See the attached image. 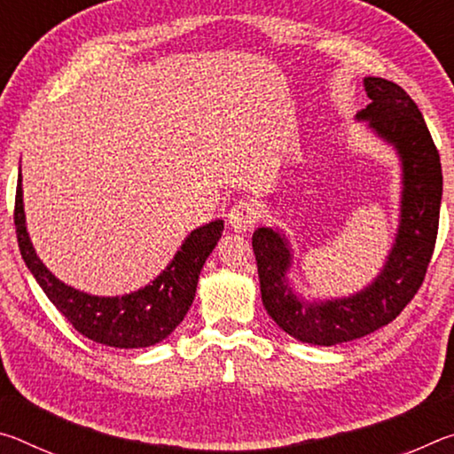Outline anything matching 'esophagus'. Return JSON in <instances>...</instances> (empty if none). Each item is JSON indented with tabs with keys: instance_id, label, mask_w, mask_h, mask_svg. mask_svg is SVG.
Returning <instances> with one entry per match:
<instances>
[{
	"instance_id": "34e87169",
	"label": "esophagus",
	"mask_w": 454,
	"mask_h": 454,
	"mask_svg": "<svg viewBox=\"0 0 454 454\" xmlns=\"http://www.w3.org/2000/svg\"><path fill=\"white\" fill-rule=\"evenodd\" d=\"M258 218L260 208L254 202H246V200L236 202L228 212V224L230 228H234L236 232H246V230H250L256 224Z\"/></svg>"
}]
</instances>
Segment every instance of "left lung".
<instances>
[{
	"mask_svg": "<svg viewBox=\"0 0 454 454\" xmlns=\"http://www.w3.org/2000/svg\"><path fill=\"white\" fill-rule=\"evenodd\" d=\"M371 98L355 120L396 153L401 202L393 246L374 278L348 296L306 298L290 278L294 248L280 226H260L252 236L260 294L270 318L301 342L334 347L393 322L417 294L433 256L442 198L441 158L420 110L395 82L363 80Z\"/></svg>",
	"mask_w": 454,
	"mask_h": 454,
	"instance_id": "left-lung-1",
	"label": "left lung"
}]
</instances>
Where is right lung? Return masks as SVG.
I'll return each mask as SVG.
<instances>
[{"mask_svg": "<svg viewBox=\"0 0 454 454\" xmlns=\"http://www.w3.org/2000/svg\"><path fill=\"white\" fill-rule=\"evenodd\" d=\"M224 220L216 218L192 230L178 252L156 278L121 296H96L67 286L48 270L32 244L24 210L21 166L15 192V232L21 258L51 304L90 340L112 348H145L164 342L190 310L200 272L216 248Z\"/></svg>", "mask_w": 454, "mask_h": 454, "instance_id": "1", "label": "right lung"}]
</instances>
